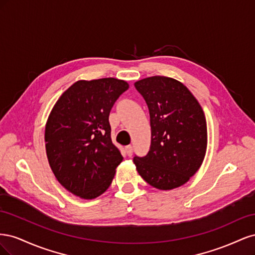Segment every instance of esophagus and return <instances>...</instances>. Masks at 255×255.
<instances>
[{
	"label": "esophagus",
	"mask_w": 255,
	"mask_h": 255,
	"mask_svg": "<svg viewBox=\"0 0 255 255\" xmlns=\"http://www.w3.org/2000/svg\"><path fill=\"white\" fill-rule=\"evenodd\" d=\"M126 152L128 156L133 155V146L132 145H127L126 146Z\"/></svg>",
	"instance_id": "obj_1"
}]
</instances>
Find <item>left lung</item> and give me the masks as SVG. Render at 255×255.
Here are the masks:
<instances>
[{
    "instance_id": "8db88e82",
    "label": "left lung",
    "mask_w": 255,
    "mask_h": 255,
    "mask_svg": "<svg viewBox=\"0 0 255 255\" xmlns=\"http://www.w3.org/2000/svg\"><path fill=\"white\" fill-rule=\"evenodd\" d=\"M148 105L151 144L145 156L133 158L151 186L169 190L186 183L201 166L207 144L204 113L186 86L166 76L135 83Z\"/></svg>"
}]
</instances>
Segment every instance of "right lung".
I'll use <instances>...</instances> for the list:
<instances>
[{
	"label": "right lung",
	"instance_id": "add662e5",
	"mask_svg": "<svg viewBox=\"0 0 255 255\" xmlns=\"http://www.w3.org/2000/svg\"><path fill=\"white\" fill-rule=\"evenodd\" d=\"M128 89L125 81L107 78L79 81L69 87L49 116L45 150L54 175L83 199L110 187L123 157L111 137L110 113Z\"/></svg>",
	"mask_w": 255,
	"mask_h": 255
}]
</instances>
